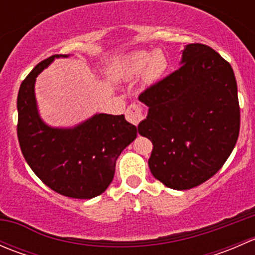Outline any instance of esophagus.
Instances as JSON below:
<instances>
[{
  "label": "esophagus",
  "instance_id": "esophagus-1",
  "mask_svg": "<svg viewBox=\"0 0 255 255\" xmlns=\"http://www.w3.org/2000/svg\"><path fill=\"white\" fill-rule=\"evenodd\" d=\"M126 120L132 125L138 126L144 120L143 109L137 104H130L126 110Z\"/></svg>",
  "mask_w": 255,
  "mask_h": 255
}]
</instances>
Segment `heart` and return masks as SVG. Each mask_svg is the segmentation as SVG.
<instances>
[{
  "label": "heart",
  "instance_id": "1",
  "mask_svg": "<svg viewBox=\"0 0 255 255\" xmlns=\"http://www.w3.org/2000/svg\"><path fill=\"white\" fill-rule=\"evenodd\" d=\"M146 68L145 80L153 82L161 76L166 69V59L163 54L154 51H135L118 61L116 65V73L118 76L129 79L139 75Z\"/></svg>",
  "mask_w": 255,
  "mask_h": 255
}]
</instances>
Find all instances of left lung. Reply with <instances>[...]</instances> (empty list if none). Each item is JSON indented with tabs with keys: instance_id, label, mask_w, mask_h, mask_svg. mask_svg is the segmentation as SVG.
<instances>
[{
	"instance_id": "8db88e82",
	"label": "left lung",
	"mask_w": 255,
	"mask_h": 255,
	"mask_svg": "<svg viewBox=\"0 0 255 255\" xmlns=\"http://www.w3.org/2000/svg\"><path fill=\"white\" fill-rule=\"evenodd\" d=\"M181 64L139 95L149 112L138 132L153 143V176L170 189L189 190L226 163L237 143L241 112L233 69L217 51L192 43Z\"/></svg>"
}]
</instances>
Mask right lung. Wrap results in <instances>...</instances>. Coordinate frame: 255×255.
<instances>
[{
    "mask_svg": "<svg viewBox=\"0 0 255 255\" xmlns=\"http://www.w3.org/2000/svg\"><path fill=\"white\" fill-rule=\"evenodd\" d=\"M59 56L56 54L40 61L20 84L18 142L33 173L53 191L73 199H92L112 182L116 160L135 139L137 127L123 115L105 113L73 129L45 126L37 112L34 82L38 74Z\"/></svg>",
    "mask_w": 255,
    "mask_h": 255,
    "instance_id": "obj_1",
    "label": "right lung"
}]
</instances>
